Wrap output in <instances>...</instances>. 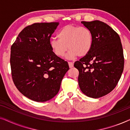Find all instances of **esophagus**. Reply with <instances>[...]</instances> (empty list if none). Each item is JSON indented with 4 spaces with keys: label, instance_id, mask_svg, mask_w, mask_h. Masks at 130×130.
I'll use <instances>...</instances> for the list:
<instances>
[{
    "label": "esophagus",
    "instance_id": "34e87169",
    "mask_svg": "<svg viewBox=\"0 0 130 130\" xmlns=\"http://www.w3.org/2000/svg\"><path fill=\"white\" fill-rule=\"evenodd\" d=\"M68 63H69V67H70V68H72V67H73V62L69 61Z\"/></svg>",
    "mask_w": 130,
    "mask_h": 130
}]
</instances>
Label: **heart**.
Here are the masks:
<instances>
[{
    "instance_id": "b5f03b06",
    "label": "heart",
    "mask_w": 130,
    "mask_h": 130,
    "mask_svg": "<svg viewBox=\"0 0 130 130\" xmlns=\"http://www.w3.org/2000/svg\"><path fill=\"white\" fill-rule=\"evenodd\" d=\"M58 39L50 41V46L54 54L60 57L70 50L67 58L72 59L76 56L83 57L89 53L92 45V35L84 26L66 25L57 34Z\"/></svg>"
}]
</instances>
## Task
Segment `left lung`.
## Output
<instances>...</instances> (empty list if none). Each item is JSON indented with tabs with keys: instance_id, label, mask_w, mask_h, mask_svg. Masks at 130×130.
I'll return each instance as SVG.
<instances>
[{
	"instance_id": "obj_1",
	"label": "left lung",
	"mask_w": 130,
	"mask_h": 130,
	"mask_svg": "<svg viewBox=\"0 0 130 130\" xmlns=\"http://www.w3.org/2000/svg\"><path fill=\"white\" fill-rule=\"evenodd\" d=\"M92 35L89 53L74 62L79 70L78 82L81 91L93 98L110 93L118 84L124 70V58L118 34L99 21H82Z\"/></svg>"
}]
</instances>
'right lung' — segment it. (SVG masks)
<instances>
[{
  "instance_id": "obj_1",
  "label": "right lung",
  "mask_w": 130,
  "mask_h": 130,
  "mask_svg": "<svg viewBox=\"0 0 130 130\" xmlns=\"http://www.w3.org/2000/svg\"><path fill=\"white\" fill-rule=\"evenodd\" d=\"M58 22L35 23L26 26L11 46L13 82L25 96L45 102L58 93L68 63L56 56L50 38Z\"/></svg>"
}]
</instances>
